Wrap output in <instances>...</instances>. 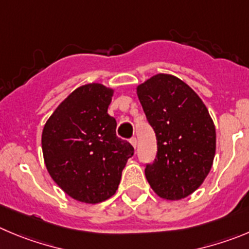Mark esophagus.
Wrapping results in <instances>:
<instances>
[{
    "instance_id": "esophagus-1",
    "label": "esophagus",
    "mask_w": 249,
    "mask_h": 249,
    "mask_svg": "<svg viewBox=\"0 0 249 249\" xmlns=\"http://www.w3.org/2000/svg\"><path fill=\"white\" fill-rule=\"evenodd\" d=\"M130 143H131V145L134 146V148H136V145H138V140H136V138H131V139H130Z\"/></svg>"
}]
</instances>
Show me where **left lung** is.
Wrapping results in <instances>:
<instances>
[{
    "mask_svg": "<svg viewBox=\"0 0 249 249\" xmlns=\"http://www.w3.org/2000/svg\"><path fill=\"white\" fill-rule=\"evenodd\" d=\"M138 97L157 140L146 179L161 198H185L200 187L213 166L216 132L210 114L187 83L166 73L138 86Z\"/></svg>",
    "mask_w": 249,
    "mask_h": 249,
    "instance_id": "left-lung-1",
    "label": "left lung"
}]
</instances>
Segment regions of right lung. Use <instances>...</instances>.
Instances as JSON below:
<instances>
[{
	"mask_svg": "<svg viewBox=\"0 0 249 249\" xmlns=\"http://www.w3.org/2000/svg\"><path fill=\"white\" fill-rule=\"evenodd\" d=\"M113 89L101 83L78 87L55 109L41 135L44 161L54 182L71 198L88 204L117 192L134 147L117 136L108 114Z\"/></svg>",
	"mask_w": 249,
	"mask_h": 249,
	"instance_id": "1",
	"label": "right lung"
}]
</instances>
